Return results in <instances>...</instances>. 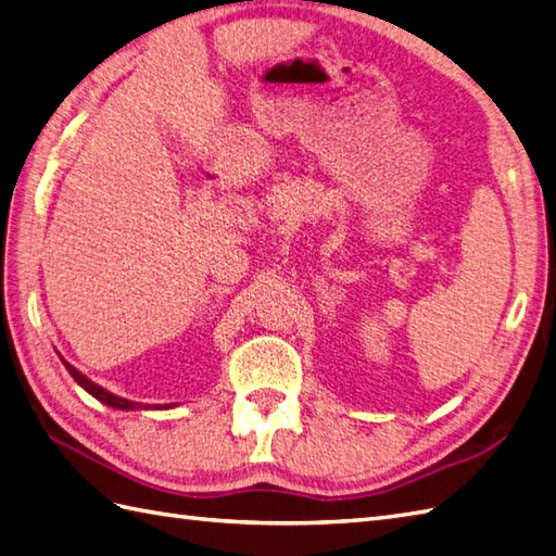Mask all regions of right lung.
<instances>
[{
  "mask_svg": "<svg viewBox=\"0 0 556 556\" xmlns=\"http://www.w3.org/2000/svg\"><path fill=\"white\" fill-rule=\"evenodd\" d=\"M64 362V359H61ZM66 364V362H64ZM66 368H68V374L73 376V380L78 382V386H83L85 390H88L92 397H97L100 402H104V404H109V406H114V409H135V402H128V400H123V397H116V394H111V392H106L104 388H100V386H94L92 380H88L85 378L80 371H76V368H73L71 364H66Z\"/></svg>",
  "mask_w": 556,
  "mask_h": 556,
  "instance_id": "1",
  "label": "right lung"
}]
</instances>
